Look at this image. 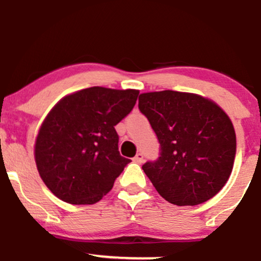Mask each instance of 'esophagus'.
<instances>
[{
	"mask_svg": "<svg viewBox=\"0 0 261 261\" xmlns=\"http://www.w3.org/2000/svg\"><path fill=\"white\" fill-rule=\"evenodd\" d=\"M134 162H135V163H139V164L142 163V162H143V154L142 153H137L134 157Z\"/></svg>",
	"mask_w": 261,
	"mask_h": 261,
	"instance_id": "1",
	"label": "esophagus"
}]
</instances>
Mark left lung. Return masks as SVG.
<instances>
[{
	"label": "left lung",
	"mask_w": 261,
	"mask_h": 261,
	"mask_svg": "<svg viewBox=\"0 0 261 261\" xmlns=\"http://www.w3.org/2000/svg\"><path fill=\"white\" fill-rule=\"evenodd\" d=\"M139 109L161 145L158 160L142 166L158 194L178 206L199 205L216 195L236 157L228 115L207 98L175 91L142 93Z\"/></svg>",
	"instance_id": "obj_1"
}]
</instances>
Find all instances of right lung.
<instances>
[{"label":"right lung","mask_w":261,"mask_h":261,"mask_svg":"<svg viewBox=\"0 0 261 261\" xmlns=\"http://www.w3.org/2000/svg\"><path fill=\"white\" fill-rule=\"evenodd\" d=\"M139 91L91 87L58 101L41 124L34 157L41 179L62 201L92 205L130 163L119 152V124Z\"/></svg>","instance_id":"add662e5"}]
</instances>
